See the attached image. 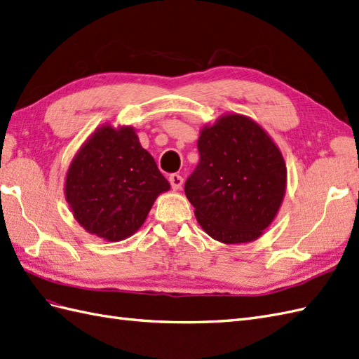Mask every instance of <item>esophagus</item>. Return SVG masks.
Listing matches in <instances>:
<instances>
[{
    "label": "esophagus",
    "instance_id": "esophagus-1",
    "mask_svg": "<svg viewBox=\"0 0 359 359\" xmlns=\"http://www.w3.org/2000/svg\"><path fill=\"white\" fill-rule=\"evenodd\" d=\"M170 183H171V188L174 191H177L183 185V177L180 176V174H171V176H170Z\"/></svg>",
    "mask_w": 359,
    "mask_h": 359
}]
</instances>
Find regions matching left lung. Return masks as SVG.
<instances>
[{
    "instance_id": "8db88e82",
    "label": "left lung",
    "mask_w": 359,
    "mask_h": 359,
    "mask_svg": "<svg viewBox=\"0 0 359 359\" xmlns=\"http://www.w3.org/2000/svg\"><path fill=\"white\" fill-rule=\"evenodd\" d=\"M200 162L185 182L198 224L214 240H258L287 188V167L271 137L244 115H226L200 132Z\"/></svg>"
}]
</instances>
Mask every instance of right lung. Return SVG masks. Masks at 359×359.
Here are the masks:
<instances>
[{
  "mask_svg": "<svg viewBox=\"0 0 359 359\" xmlns=\"http://www.w3.org/2000/svg\"><path fill=\"white\" fill-rule=\"evenodd\" d=\"M170 189L132 127H100L72 159L65 197L79 224L107 241L140 229L156 197Z\"/></svg>",
  "mask_w": 359,
  "mask_h": 359,
  "instance_id": "obj_1",
  "label": "right lung"
}]
</instances>
